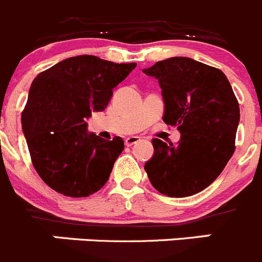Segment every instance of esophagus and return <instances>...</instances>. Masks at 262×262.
<instances>
[{
    "label": "esophagus",
    "mask_w": 262,
    "mask_h": 262,
    "mask_svg": "<svg viewBox=\"0 0 262 262\" xmlns=\"http://www.w3.org/2000/svg\"><path fill=\"white\" fill-rule=\"evenodd\" d=\"M139 141H141V138H139V137H128V138L125 139V145L133 146V145H136V143H138Z\"/></svg>",
    "instance_id": "obj_1"
}]
</instances>
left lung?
<instances>
[{"label":"left lung","instance_id":"8db88e82","mask_svg":"<svg viewBox=\"0 0 262 262\" xmlns=\"http://www.w3.org/2000/svg\"><path fill=\"white\" fill-rule=\"evenodd\" d=\"M158 79L165 103L164 123L177 126V145L152 139L145 164L151 185L170 198L208 187L235 151L239 103L221 70L191 58L174 57L143 70Z\"/></svg>","mask_w":262,"mask_h":262}]
</instances>
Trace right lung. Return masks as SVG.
<instances>
[{
    "label": "right lung",
    "instance_id": "1",
    "mask_svg": "<svg viewBox=\"0 0 262 262\" xmlns=\"http://www.w3.org/2000/svg\"><path fill=\"white\" fill-rule=\"evenodd\" d=\"M136 66L79 55L32 81L21 128L32 164L49 187L66 196L85 198L104 186L124 141L86 133L85 119L106 108L112 89Z\"/></svg>",
    "mask_w": 262,
    "mask_h": 262
}]
</instances>
